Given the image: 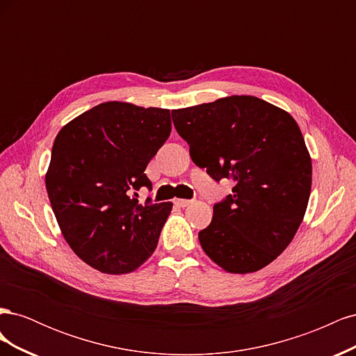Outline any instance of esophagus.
<instances>
[{"mask_svg": "<svg viewBox=\"0 0 356 356\" xmlns=\"http://www.w3.org/2000/svg\"><path fill=\"white\" fill-rule=\"evenodd\" d=\"M191 202H193V200H187V199H175V200H174V203L177 204V207H179V208L188 207V204H191Z\"/></svg>", "mask_w": 356, "mask_h": 356, "instance_id": "obj_1", "label": "esophagus"}]
</instances>
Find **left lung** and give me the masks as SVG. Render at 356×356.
Wrapping results in <instances>:
<instances>
[{
  "label": "left lung",
  "instance_id": "obj_1",
  "mask_svg": "<svg viewBox=\"0 0 356 356\" xmlns=\"http://www.w3.org/2000/svg\"><path fill=\"white\" fill-rule=\"evenodd\" d=\"M172 120L199 168L234 182L199 232L203 251L230 273L270 264L293 241L310 196L312 160L294 118L255 96L234 95L174 110Z\"/></svg>",
  "mask_w": 356,
  "mask_h": 356
}]
</instances>
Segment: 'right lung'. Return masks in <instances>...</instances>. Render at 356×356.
I'll return each instance as SVG.
<instances>
[{
	"instance_id": "1",
	"label": "right lung",
	"mask_w": 356,
	"mask_h": 356,
	"mask_svg": "<svg viewBox=\"0 0 356 356\" xmlns=\"http://www.w3.org/2000/svg\"><path fill=\"white\" fill-rule=\"evenodd\" d=\"M170 135V114L104 102L63 126L51 148L46 188L63 238L84 263L134 272L156 250L172 203L139 204L152 190L144 170Z\"/></svg>"
}]
</instances>
